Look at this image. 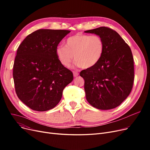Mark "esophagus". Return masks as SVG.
Returning a JSON list of instances; mask_svg holds the SVG:
<instances>
[{
	"instance_id": "1",
	"label": "esophagus",
	"mask_w": 150,
	"mask_h": 150,
	"mask_svg": "<svg viewBox=\"0 0 150 150\" xmlns=\"http://www.w3.org/2000/svg\"><path fill=\"white\" fill-rule=\"evenodd\" d=\"M73 74H74V77H76L79 75V74H78V72H73Z\"/></svg>"
}]
</instances>
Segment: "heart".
Returning <instances> with one entry per match:
<instances>
[{"label": "heart", "instance_id": "obj_1", "mask_svg": "<svg viewBox=\"0 0 150 150\" xmlns=\"http://www.w3.org/2000/svg\"><path fill=\"white\" fill-rule=\"evenodd\" d=\"M104 51V42L101 37L77 33L68 38L65 45L56 48V54L61 64L69 67L74 61L85 69L95 66L101 59Z\"/></svg>", "mask_w": 150, "mask_h": 150}]
</instances>
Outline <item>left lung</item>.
<instances>
[{
	"mask_svg": "<svg viewBox=\"0 0 150 150\" xmlns=\"http://www.w3.org/2000/svg\"><path fill=\"white\" fill-rule=\"evenodd\" d=\"M103 39L104 51L97 64L82 70L86 100L93 107L108 110L119 106L128 97L134 78L131 50L115 31L105 27L84 31Z\"/></svg>",
	"mask_w": 150,
	"mask_h": 150,
	"instance_id": "left-lung-1",
	"label": "left lung"
}]
</instances>
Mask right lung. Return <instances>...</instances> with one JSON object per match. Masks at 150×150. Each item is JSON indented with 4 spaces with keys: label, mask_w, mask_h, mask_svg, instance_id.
<instances>
[{
    "label": "right lung",
    "mask_w": 150,
    "mask_h": 150,
    "mask_svg": "<svg viewBox=\"0 0 150 150\" xmlns=\"http://www.w3.org/2000/svg\"><path fill=\"white\" fill-rule=\"evenodd\" d=\"M70 32L38 30L18 47L13 72L15 91L19 100L31 109L45 111L54 108L63 89L74 79L72 72L56 54L58 45Z\"/></svg>",
    "instance_id": "add662e5"
}]
</instances>
